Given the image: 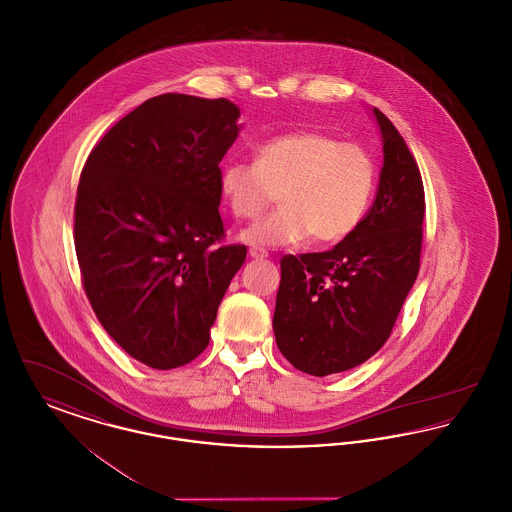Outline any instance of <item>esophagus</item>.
Listing matches in <instances>:
<instances>
[{
	"label": "esophagus",
	"mask_w": 512,
	"mask_h": 512,
	"mask_svg": "<svg viewBox=\"0 0 512 512\" xmlns=\"http://www.w3.org/2000/svg\"><path fill=\"white\" fill-rule=\"evenodd\" d=\"M249 257H253V259H265V257H267V251H263V249H249Z\"/></svg>",
	"instance_id": "esophagus-1"
}]
</instances>
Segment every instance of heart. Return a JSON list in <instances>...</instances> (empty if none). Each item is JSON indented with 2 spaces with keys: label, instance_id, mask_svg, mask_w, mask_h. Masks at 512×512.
<instances>
[{
  "label": "heart",
  "instance_id": "b5f03b06",
  "mask_svg": "<svg viewBox=\"0 0 512 512\" xmlns=\"http://www.w3.org/2000/svg\"><path fill=\"white\" fill-rule=\"evenodd\" d=\"M255 163L226 161L219 192L236 219H257L278 194L280 209L245 228L259 247L338 244L365 219L376 165L365 147L318 130H295L257 144Z\"/></svg>",
  "mask_w": 512,
  "mask_h": 512
}]
</instances>
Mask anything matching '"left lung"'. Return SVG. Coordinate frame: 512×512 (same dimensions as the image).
I'll return each mask as SVG.
<instances>
[{"mask_svg": "<svg viewBox=\"0 0 512 512\" xmlns=\"http://www.w3.org/2000/svg\"><path fill=\"white\" fill-rule=\"evenodd\" d=\"M384 167L359 228L330 251L284 255L272 328L297 370L328 376L363 365L390 338L420 268L424 186L413 153L372 109Z\"/></svg>", "mask_w": 512, "mask_h": 512, "instance_id": "obj_1", "label": "left lung"}]
</instances>
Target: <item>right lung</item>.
<instances>
[{"label": "right lung", "instance_id": "obj_1", "mask_svg": "<svg viewBox=\"0 0 512 512\" xmlns=\"http://www.w3.org/2000/svg\"><path fill=\"white\" fill-rule=\"evenodd\" d=\"M228 99L163 94L122 117L88 155L74 205L84 292L107 334L171 370L205 351L247 255L217 245L220 161L240 132Z\"/></svg>", "mask_w": 512, "mask_h": 512}]
</instances>
